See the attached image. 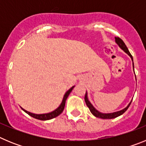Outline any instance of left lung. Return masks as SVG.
Instances as JSON below:
<instances>
[{
  "mask_svg": "<svg viewBox=\"0 0 146 146\" xmlns=\"http://www.w3.org/2000/svg\"><path fill=\"white\" fill-rule=\"evenodd\" d=\"M115 43L118 45V47H119L121 50H123V51H124V52H126V53L127 54L130 58H131V60H132V66H133V69H134L133 58H132V55H131V53H130L129 51L128 48L126 47L125 43L123 42V40L121 39V38H118V37H115ZM135 77H136V76H135ZM85 101H86V105H87L88 108L89 110H90L91 113L94 115V116L96 117V118H102V119H112V118H115L118 116H120V115H121L123 113H125V112L126 111V110L128 109V108L129 107L130 104H131V101H132V100H131V102L129 103L128 105H127L125 108H123V110H119V111L113 112V113H101V112L98 111L93 106V104L90 102V101H89L88 98L87 91H86V96H85Z\"/></svg>",
  "mask_w": 146,
  "mask_h": 146,
  "instance_id": "1",
  "label": "left lung"
}]
</instances>
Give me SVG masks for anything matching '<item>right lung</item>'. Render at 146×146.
Returning <instances> with one entry per match:
<instances>
[{"instance_id": "add662e5", "label": "right lung", "mask_w": 146, "mask_h": 146, "mask_svg": "<svg viewBox=\"0 0 146 146\" xmlns=\"http://www.w3.org/2000/svg\"><path fill=\"white\" fill-rule=\"evenodd\" d=\"M74 88V86H72L71 88H69V90H68V91L65 93V94H64V98H63V100H62L61 103H60V104L58 106V108H57L55 110H53V111H52V112H50V113H44V114H35V113H30V112L27 111V110H25V109H23V108H21L22 110H23V111H25L27 114H28L29 115H31V117H33V118H36V119L42 120V121H47V120L52 119V118H55V117L58 116L59 115H60V113L63 112V110H64V107H65L66 101L67 98H68V96H69V95L70 94V93L72 92V91L73 90V88Z\"/></svg>"}]
</instances>
